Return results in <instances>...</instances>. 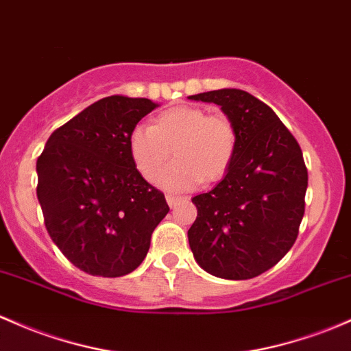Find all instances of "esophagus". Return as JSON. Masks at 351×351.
<instances>
[{
  "label": "esophagus",
  "instance_id": "1",
  "mask_svg": "<svg viewBox=\"0 0 351 351\" xmlns=\"http://www.w3.org/2000/svg\"><path fill=\"white\" fill-rule=\"evenodd\" d=\"M167 202H168V205H169V208H173V206H176L178 205L180 202H182V198H178V196H173V195H168L167 196Z\"/></svg>",
  "mask_w": 351,
  "mask_h": 351
}]
</instances>
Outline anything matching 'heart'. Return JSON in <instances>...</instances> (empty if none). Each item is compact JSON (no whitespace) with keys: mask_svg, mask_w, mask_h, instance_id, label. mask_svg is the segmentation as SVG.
<instances>
[{"mask_svg":"<svg viewBox=\"0 0 351 351\" xmlns=\"http://www.w3.org/2000/svg\"><path fill=\"white\" fill-rule=\"evenodd\" d=\"M238 133L232 119L210 114L199 106H175L153 118L149 128L136 126L128 136V152L133 167L152 182L156 178L163 190L188 191L199 182L213 183L228 173L237 155Z\"/></svg>","mask_w":351,"mask_h":351,"instance_id":"obj_1","label":"heart"}]
</instances>
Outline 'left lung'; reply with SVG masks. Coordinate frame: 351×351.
Segmentation results:
<instances>
[{
    "mask_svg": "<svg viewBox=\"0 0 351 351\" xmlns=\"http://www.w3.org/2000/svg\"><path fill=\"white\" fill-rule=\"evenodd\" d=\"M215 103L238 133L225 178L191 202L188 230L196 263L225 280H250L290 252L305 213L308 171L298 141L263 101L237 88L188 96Z\"/></svg>",
    "mask_w": 351,
    "mask_h": 351,
    "instance_id": "8db88e82",
    "label": "left lung"
}]
</instances>
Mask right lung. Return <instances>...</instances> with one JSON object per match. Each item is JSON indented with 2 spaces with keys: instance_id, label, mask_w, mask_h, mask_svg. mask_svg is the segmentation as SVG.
<instances>
[{
  "instance_id": "obj_1",
  "label": "right lung",
  "mask_w": 351,
  "mask_h": 351,
  "mask_svg": "<svg viewBox=\"0 0 351 351\" xmlns=\"http://www.w3.org/2000/svg\"><path fill=\"white\" fill-rule=\"evenodd\" d=\"M158 106L148 98L99 99L51 133L36 161L45 225L84 273L117 278L141 265L169 208L128 152V136Z\"/></svg>"
}]
</instances>
